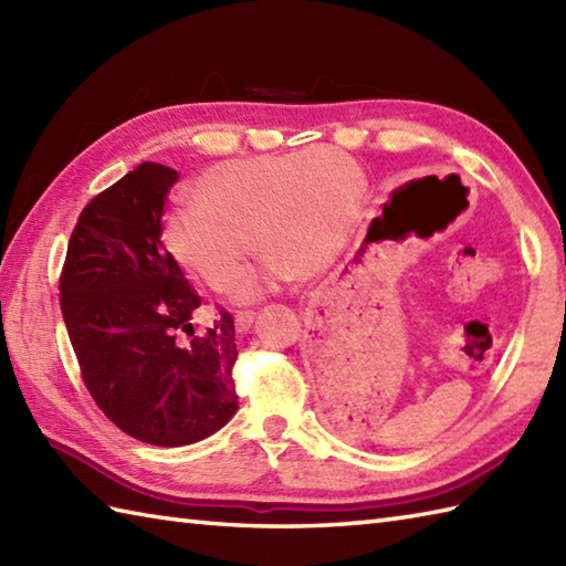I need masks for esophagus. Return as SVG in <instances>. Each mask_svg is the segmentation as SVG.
<instances>
[{
  "mask_svg": "<svg viewBox=\"0 0 566 566\" xmlns=\"http://www.w3.org/2000/svg\"><path fill=\"white\" fill-rule=\"evenodd\" d=\"M252 321H255V314H252V311H238V314H235V331L248 333L250 326H252Z\"/></svg>",
  "mask_w": 566,
  "mask_h": 566,
  "instance_id": "obj_1",
  "label": "esophagus"
}]
</instances>
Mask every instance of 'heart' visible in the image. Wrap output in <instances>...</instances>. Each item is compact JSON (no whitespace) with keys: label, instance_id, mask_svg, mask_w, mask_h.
Here are the masks:
<instances>
[{"label":"heart","instance_id":"1","mask_svg":"<svg viewBox=\"0 0 566 566\" xmlns=\"http://www.w3.org/2000/svg\"><path fill=\"white\" fill-rule=\"evenodd\" d=\"M359 185L357 165L335 148L213 165L195 182L197 199L167 211L165 245L221 292L258 243L268 255L235 284L240 302H250L302 268H328L350 233Z\"/></svg>","mask_w":566,"mask_h":566}]
</instances>
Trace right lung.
I'll return each instance as SVG.
<instances>
[{
    "instance_id": "obj_1",
    "label": "right lung",
    "mask_w": 566,
    "mask_h": 566,
    "mask_svg": "<svg viewBox=\"0 0 566 566\" xmlns=\"http://www.w3.org/2000/svg\"><path fill=\"white\" fill-rule=\"evenodd\" d=\"M172 167L140 163L82 209L60 274V311L84 387L116 428L179 448L238 411L235 328L228 311L203 335L195 286L163 243ZM190 343H181V333Z\"/></svg>"
}]
</instances>
